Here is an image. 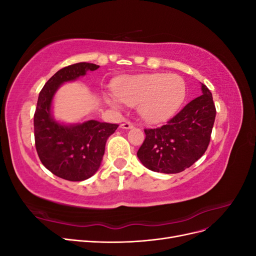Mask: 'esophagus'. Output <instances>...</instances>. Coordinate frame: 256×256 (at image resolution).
I'll return each mask as SVG.
<instances>
[{
  "label": "esophagus",
  "instance_id": "34e87169",
  "mask_svg": "<svg viewBox=\"0 0 256 256\" xmlns=\"http://www.w3.org/2000/svg\"><path fill=\"white\" fill-rule=\"evenodd\" d=\"M120 127L122 129H131V128H134V125L130 122H124L122 124H120Z\"/></svg>",
  "mask_w": 256,
  "mask_h": 256
}]
</instances>
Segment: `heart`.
<instances>
[{
    "instance_id": "obj_1",
    "label": "heart",
    "mask_w": 256,
    "mask_h": 256,
    "mask_svg": "<svg viewBox=\"0 0 256 256\" xmlns=\"http://www.w3.org/2000/svg\"><path fill=\"white\" fill-rule=\"evenodd\" d=\"M115 97H106V104L118 109L120 102L138 104V114L150 124L172 118L180 109L187 88L180 76L174 74H144L118 78L114 86Z\"/></svg>"
}]
</instances>
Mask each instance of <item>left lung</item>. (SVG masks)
<instances>
[{
  "label": "left lung",
  "instance_id": "left-lung-1",
  "mask_svg": "<svg viewBox=\"0 0 256 256\" xmlns=\"http://www.w3.org/2000/svg\"><path fill=\"white\" fill-rule=\"evenodd\" d=\"M202 95L193 99L172 120L146 138L136 156L150 171L176 174L190 168L206 152L216 118L212 95L200 85Z\"/></svg>",
  "mask_w": 256,
  "mask_h": 256
}]
</instances>
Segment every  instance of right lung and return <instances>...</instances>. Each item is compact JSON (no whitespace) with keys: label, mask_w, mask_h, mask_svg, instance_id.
Here are the masks:
<instances>
[{"label":"right lung","mask_w":256,"mask_h":256,"mask_svg":"<svg viewBox=\"0 0 256 256\" xmlns=\"http://www.w3.org/2000/svg\"><path fill=\"white\" fill-rule=\"evenodd\" d=\"M99 66L78 63L60 69L40 92L34 115L35 146L42 164L51 173L70 182L94 175L102 164L108 138L118 125L88 120L76 124L58 122L52 114L53 98L62 84L76 81Z\"/></svg>","instance_id":"add662e5"}]
</instances>
